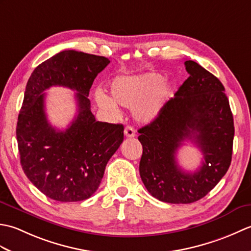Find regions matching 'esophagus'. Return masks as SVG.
<instances>
[{"instance_id":"obj_1","label":"esophagus","mask_w":251,"mask_h":251,"mask_svg":"<svg viewBox=\"0 0 251 251\" xmlns=\"http://www.w3.org/2000/svg\"><path fill=\"white\" fill-rule=\"evenodd\" d=\"M124 135L127 137V138H132L136 136V132H135V129L134 127L131 126H126L125 129H124Z\"/></svg>"}]
</instances>
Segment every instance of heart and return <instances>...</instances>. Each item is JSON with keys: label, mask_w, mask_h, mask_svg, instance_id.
<instances>
[{"label": "heart", "mask_w": 251, "mask_h": 251, "mask_svg": "<svg viewBox=\"0 0 251 251\" xmlns=\"http://www.w3.org/2000/svg\"><path fill=\"white\" fill-rule=\"evenodd\" d=\"M163 75L148 72L139 75H122L110 83V98L98 94L96 100L101 109L119 113L117 105L132 108V115L140 123L153 121L173 94L172 85L163 82Z\"/></svg>", "instance_id": "1"}]
</instances>
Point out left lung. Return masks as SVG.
Masks as SVG:
<instances>
[{
	"instance_id": "1",
	"label": "left lung",
	"mask_w": 251,
	"mask_h": 251,
	"mask_svg": "<svg viewBox=\"0 0 251 251\" xmlns=\"http://www.w3.org/2000/svg\"><path fill=\"white\" fill-rule=\"evenodd\" d=\"M184 66L190 76L155 119L138 130L142 182L153 197L170 204H190L209 193L226 174L233 151V115L222 83L195 61ZM186 139L197 143L204 158L194 173L184 172L175 159Z\"/></svg>"
}]
</instances>
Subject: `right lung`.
<instances>
[{
	"mask_svg": "<svg viewBox=\"0 0 251 251\" xmlns=\"http://www.w3.org/2000/svg\"><path fill=\"white\" fill-rule=\"evenodd\" d=\"M109 63L102 56L63 50L37 66L26 83L16 128L20 164L31 182L51 200L89 199L124 140V126L96 121L90 111L89 89ZM51 86L77 92L78 114L65 131L52 127L45 113L44 92Z\"/></svg>",
	"mask_w": 251,
	"mask_h": 251,
	"instance_id": "right-lung-1",
	"label": "right lung"
}]
</instances>
